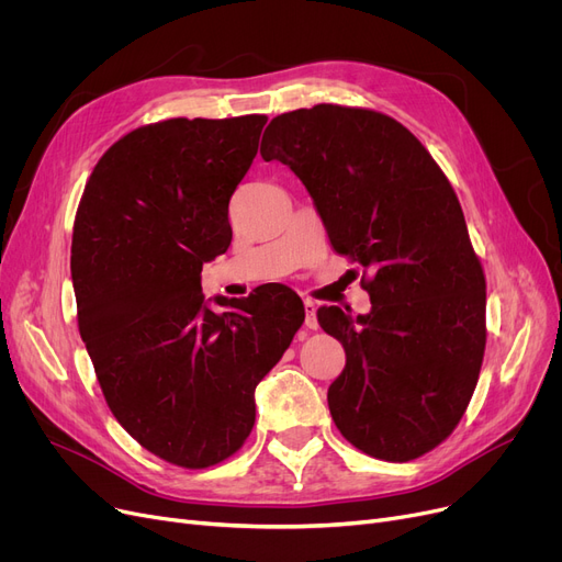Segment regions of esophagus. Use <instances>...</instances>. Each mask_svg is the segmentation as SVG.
<instances>
[{"label":"esophagus","instance_id":"34e87169","mask_svg":"<svg viewBox=\"0 0 562 562\" xmlns=\"http://www.w3.org/2000/svg\"><path fill=\"white\" fill-rule=\"evenodd\" d=\"M303 305H305V326H307L310 330H316V328H318V321H316V303H314L312 299H305Z\"/></svg>","mask_w":562,"mask_h":562}]
</instances>
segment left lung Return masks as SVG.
<instances>
[{
  "label": "left lung",
  "instance_id": "obj_1",
  "mask_svg": "<svg viewBox=\"0 0 562 562\" xmlns=\"http://www.w3.org/2000/svg\"><path fill=\"white\" fill-rule=\"evenodd\" d=\"M261 157L296 172L333 248L364 266L369 314L316 312L346 350L335 426L378 460L432 451L464 415L487 337L485 273L447 175L394 117L339 104L273 117Z\"/></svg>",
  "mask_w": 562,
  "mask_h": 562
}]
</instances>
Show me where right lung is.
<instances>
[{"label": "right lung", "instance_id": "1", "mask_svg": "<svg viewBox=\"0 0 562 562\" xmlns=\"http://www.w3.org/2000/svg\"><path fill=\"white\" fill-rule=\"evenodd\" d=\"M269 117H170L125 134L88 177L72 227L79 335L109 409L157 458L204 469L244 447L255 387L305 321L284 284L229 312L200 271L232 241L227 206Z\"/></svg>", "mask_w": 562, "mask_h": 562}]
</instances>
